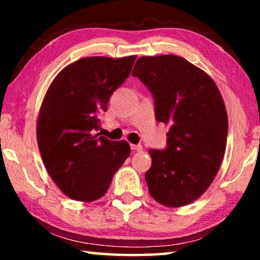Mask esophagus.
<instances>
[{"label":"esophagus","instance_id":"esophagus-1","mask_svg":"<svg viewBox=\"0 0 260 260\" xmlns=\"http://www.w3.org/2000/svg\"><path fill=\"white\" fill-rule=\"evenodd\" d=\"M131 148H132V150H133V151L141 152L143 150V147L141 146V144H131Z\"/></svg>","mask_w":260,"mask_h":260}]
</instances>
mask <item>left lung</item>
Masks as SVG:
<instances>
[{
	"mask_svg": "<svg viewBox=\"0 0 260 260\" xmlns=\"http://www.w3.org/2000/svg\"><path fill=\"white\" fill-rule=\"evenodd\" d=\"M132 74L152 93L157 121L170 126L165 150H149V192L167 208L190 204L210 187L225 156L222 96L208 73L175 55L140 57Z\"/></svg>",
	"mask_w": 260,
	"mask_h": 260,
	"instance_id": "left-lung-1",
	"label": "left lung"
}]
</instances>
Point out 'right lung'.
<instances>
[{"label":"right lung","instance_id":"add662e5","mask_svg":"<svg viewBox=\"0 0 260 260\" xmlns=\"http://www.w3.org/2000/svg\"><path fill=\"white\" fill-rule=\"evenodd\" d=\"M136 56L81 58L57 74L39 111L37 136L43 164L61 192L79 202L104 196L128 158L127 141L100 136L99 116L129 76Z\"/></svg>","mask_w":260,"mask_h":260}]
</instances>
